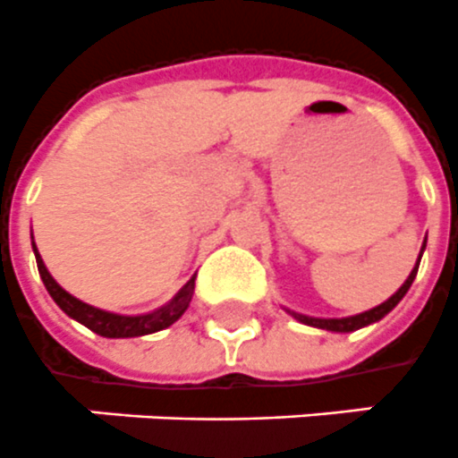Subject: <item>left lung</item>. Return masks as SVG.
<instances>
[{"mask_svg":"<svg viewBox=\"0 0 458 458\" xmlns=\"http://www.w3.org/2000/svg\"><path fill=\"white\" fill-rule=\"evenodd\" d=\"M423 250H426V241H423V246H420V255H423ZM420 255H419V259H416V267L407 276V281H404V284L397 288V293H393V295H390L386 302H380V305L374 307V310H367V312L354 314V317H343V319H319V317H307V314L291 312V310H286V307H284V310L291 314L293 319H298L300 324H307V327H314V328H324V331H333V333H352V331H357V328H364V327H369V324H376V321L383 319L387 312H393L394 307H397V302H400V300L407 295V291L411 288V284H414V279H416V272H419Z\"/></svg>","mask_w":458,"mask_h":458,"instance_id":"left-lung-1","label":"left lung"}]
</instances>
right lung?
<instances>
[{"label": "right lung", "mask_w": 458, "mask_h": 458, "mask_svg": "<svg viewBox=\"0 0 458 458\" xmlns=\"http://www.w3.org/2000/svg\"><path fill=\"white\" fill-rule=\"evenodd\" d=\"M32 250H35V259H38L39 276H42L44 286L49 291V295L54 298L61 310H64L71 319L80 321L82 327H87L89 331L104 335V338H137V335H148V333L163 331V328L172 327L174 321L186 312V307L193 298V286H196V276L186 281L184 286L179 288V293L167 302V305L153 310V312L137 314V317H127V314H115L106 312V310H98V307H91L82 300H78L75 295L61 288L56 284V279L51 276L47 265H44L42 255L38 252V246L32 241Z\"/></svg>", "instance_id": "right-lung-1"}]
</instances>
